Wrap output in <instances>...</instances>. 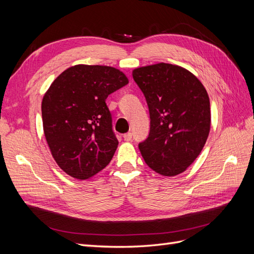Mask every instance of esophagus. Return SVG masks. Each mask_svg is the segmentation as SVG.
Masks as SVG:
<instances>
[{
	"label": "esophagus",
	"mask_w": 254,
	"mask_h": 254,
	"mask_svg": "<svg viewBox=\"0 0 254 254\" xmlns=\"http://www.w3.org/2000/svg\"><path fill=\"white\" fill-rule=\"evenodd\" d=\"M123 137H124V140H125V141L129 142V141H131L132 133H131V132H127V133H125L124 135H123Z\"/></svg>",
	"instance_id": "1"
}]
</instances>
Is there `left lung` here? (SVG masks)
<instances>
[{"instance_id":"8db88e82","label":"left lung","mask_w":254,"mask_h":254,"mask_svg":"<svg viewBox=\"0 0 254 254\" xmlns=\"http://www.w3.org/2000/svg\"><path fill=\"white\" fill-rule=\"evenodd\" d=\"M132 76L149 109V134L139 144L145 163L162 176L179 175L196 160L209 136L207 92L179 65H146L134 68Z\"/></svg>"}]
</instances>
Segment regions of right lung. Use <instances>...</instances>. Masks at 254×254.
<instances>
[{
	"label": "right lung",
	"instance_id": "add662e5",
	"mask_svg": "<svg viewBox=\"0 0 254 254\" xmlns=\"http://www.w3.org/2000/svg\"><path fill=\"white\" fill-rule=\"evenodd\" d=\"M107 65L77 64L53 81L42 99L44 135L58 166L84 180L109 164L119 141L106 99L128 83Z\"/></svg>",
	"mask_w": 254,
	"mask_h": 254
}]
</instances>
